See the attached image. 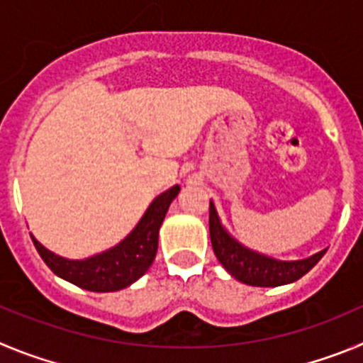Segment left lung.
Instances as JSON below:
<instances>
[{"label": "left lung", "mask_w": 363, "mask_h": 363, "mask_svg": "<svg viewBox=\"0 0 363 363\" xmlns=\"http://www.w3.org/2000/svg\"><path fill=\"white\" fill-rule=\"evenodd\" d=\"M210 237L215 257L224 266V269L240 282L257 287H277L295 282L311 271L325 253L324 250L309 259L296 260V262H282L255 253L226 233L218 220L213 202H210Z\"/></svg>", "instance_id": "obj_1"}]
</instances>
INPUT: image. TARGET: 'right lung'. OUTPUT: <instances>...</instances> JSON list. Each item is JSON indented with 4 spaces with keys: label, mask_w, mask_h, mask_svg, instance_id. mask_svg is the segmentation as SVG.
<instances>
[{
    "label": "right lung",
    "mask_w": 363,
    "mask_h": 363,
    "mask_svg": "<svg viewBox=\"0 0 363 363\" xmlns=\"http://www.w3.org/2000/svg\"><path fill=\"white\" fill-rule=\"evenodd\" d=\"M179 186L169 188L168 191L159 195L150 204L145 217L137 224L135 230L112 250L96 255L86 260H67L61 259L32 237L35 250L41 255L48 267L55 275L76 286L96 293L119 291L128 287L145 275L152 266L159 244V228L166 217L169 204L177 197Z\"/></svg>",
    "instance_id": "add662e5"
}]
</instances>
